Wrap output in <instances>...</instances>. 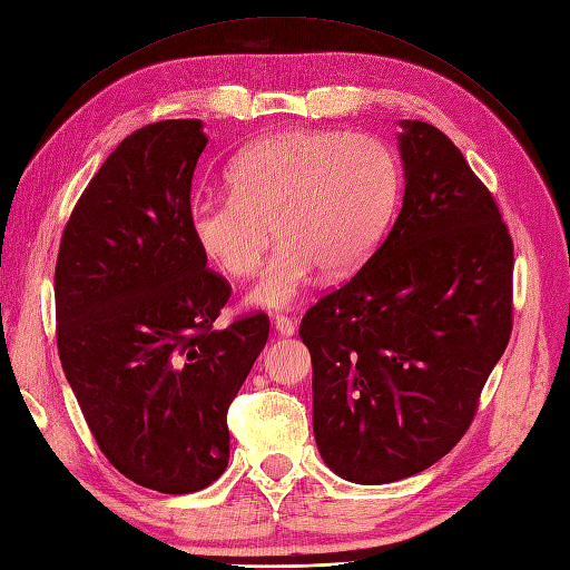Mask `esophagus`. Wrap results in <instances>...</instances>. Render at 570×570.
Here are the masks:
<instances>
[{"mask_svg": "<svg viewBox=\"0 0 570 570\" xmlns=\"http://www.w3.org/2000/svg\"><path fill=\"white\" fill-rule=\"evenodd\" d=\"M273 324H275V331L281 333V336H293V333L297 331V324L289 316H275Z\"/></svg>", "mask_w": 570, "mask_h": 570, "instance_id": "esophagus-1", "label": "esophagus"}]
</instances>
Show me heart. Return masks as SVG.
Listing matches in <instances>:
<instances>
[{"label": "heart", "instance_id": "b5f03b06", "mask_svg": "<svg viewBox=\"0 0 570 570\" xmlns=\"http://www.w3.org/2000/svg\"><path fill=\"white\" fill-rule=\"evenodd\" d=\"M232 193L188 205L198 252L225 275H252L248 304L287 309L316 271L355 273L390 229L401 196V164L384 140L365 132L285 130L244 149L227 169Z\"/></svg>", "mask_w": 570, "mask_h": 570}]
</instances>
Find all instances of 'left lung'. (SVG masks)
Returning <instances> with one entry per match:
<instances>
[{"label":"left lung","mask_w":570,"mask_h":570,"mask_svg":"<svg viewBox=\"0 0 570 570\" xmlns=\"http://www.w3.org/2000/svg\"><path fill=\"white\" fill-rule=\"evenodd\" d=\"M404 205L348 283L304 314L314 438L345 481L442 460L474 421L512 331V239L445 132L401 120Z\"/></svg>","instance_id":"left-lung-1"}]
</instances>
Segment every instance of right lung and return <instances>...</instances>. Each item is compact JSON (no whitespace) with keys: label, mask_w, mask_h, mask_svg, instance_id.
Segmentation results:
<instances>
[{"label":"right lung","mask_w":570,"mask_h":570,"mask_svg":"<svg viewBox=\"0 0 570 570\" xmlns=\"http://www.w3.org/2000/svg\"><path fill=\"white\" fill-rule=\"evenodd\" d=\"M205 145L196 118L125 137L69 215L55 268L60 363L96 445L174 495L227 469V409L271 328L266 314L215 328L232 289L188 232Z\"/></svg>","instance_id":"add662e5"}]
</instances>
